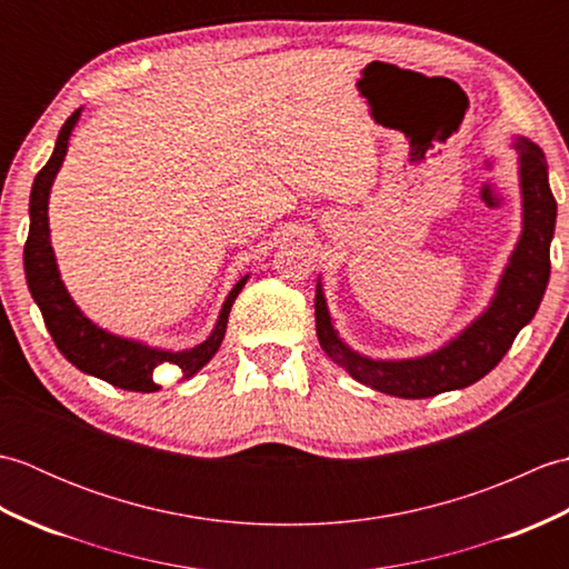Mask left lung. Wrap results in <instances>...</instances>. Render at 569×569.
<instances>
[{"mask_svg": "<svg viewBox=\"0 0 569 569\" xmlns=\"http://www.w3.org/2000/svg\"><path fill=\"white\" fill-rule=\"evenodd\" d=\"M521 153L523 232L503 269L497 296L481 316L452 337L445 347L416 359H369L349 349L337 335L325 303L322 286L316 291V330L320 347L349 377L373 391L398 398H430L465 389L499 365L516 335L533 320L550 278V241L555 234L558 202L548 183L546 153L533 141L518 137Z\"/></svg>", "mask_w": 569, "mask_h": 569, "instance_id": "8db88e82", "label": "left lung"}]
</instances>
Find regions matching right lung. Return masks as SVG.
Returning <instances> with one entry per match:
<instances>
[{
    "label": "right lung",
    "instance_id": "1",
    "mask_svg": "<svg viewBox=\"0 0 569 569\" xmlns=\"http://www.w3.org/2000/svg\"><path fill=\"white\" fill-rule=\"evenodd\" d=\"M82 110H76L66 124L60 127L56 149L51 159L33 178L31 200H29V237L23 244V271H27V283L36 306L41 308V316L48 332H51L56 347L60 349L72 367L80 371L98 377L107 383L117 386L124 391H141L153 393L161 386L153 381V369L161 365H173L183 373V379H190L198 373L220 349L224 332H227V318L232 303L237 300L239 291L244 288L247 278H239L237 286L229 291L224 306L217 318L214 330L202 345L183 349V352H168V349H156L137 340H127V337H117L98 328L90 318H84L80 308L72 303L70 293L66 291L63 281H60L58 263L51 247V229H48V196H51V186L56 173L63 166L68 153V139L72 134V127L78 124V117Z\"/></svg>",
    "mask_w": 569,
    "mask_h": 569
}]
</instances>
